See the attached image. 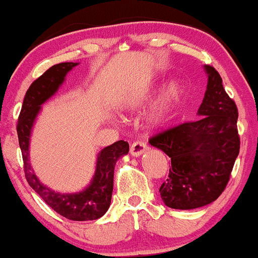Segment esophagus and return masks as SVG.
Wrapping results in <instances>:
<instances>
[{
    "instance_id": "1",
    "label": "esophagus",
    "mask_w": 258,
    "mask_h": 258,
    "mask_svg": "<svg viewBox=\"0 0 258 258\" xmlns=\"http://www.w3.org/2000/svg\"><path fill=\"white\" fill-rule=\"evenodd\" d=\"M147 149L148 146L144 141H135L134 144L130 146V153L134 155V157H139V155L144 154Z\"/></svg>"
}]
</instances>
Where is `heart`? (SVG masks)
Masks as SVG:
<instances>
[{
    "label": "heart",
    "mask_w": 258,
    "mask_h": 258,
    "mask_svg": "<svg viewBox=\"0 0 258 258\" xmlns=\"http://www.w3.org/2000/svg\"><path fill=\"white\" fill-rule=\"evenodd\" d=\"M180 93H182V88H180L179 84H177V82H171V84L167 86L166 90H165L164 94L161 95L160 100H159L158 105L155 106L154 111L152 112L151 118H149L151 122L153 124H161L164 123L165 120H167L171 112L173 111L174 106H176L178 101H179ZM142 100H144V97H141V95H135L130 103H132V105H134V106H136V105L141 104Z\"/></svg>",
    "instance_id": "1"
}]
</instances>
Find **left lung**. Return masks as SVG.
Returning <instances> with one entry per match:
<instances>
[{
    "label": "left lung",
    "instance_id": "1",
    "mask_svg": "<svg viewBox=\"0 0 258 258\" xmlns=\"http://www.w3.org/2000/svg\"><path fill=\"white\" fill-rule=\"evenodd\" d=\"M208 85L199 119L158 133L149 144L171 158L168 178L159 192L173 209L209 205L221 195L239 154L238 109L212 66L205 67Z\"/></svg>",
    "mask_w": 258,
    "mask_h": 258
}]
</instances>
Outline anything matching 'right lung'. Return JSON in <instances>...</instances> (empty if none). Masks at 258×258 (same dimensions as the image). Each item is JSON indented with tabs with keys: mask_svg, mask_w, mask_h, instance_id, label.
I'll list each match as a JSON object with an SVG mask.
<instances>
[{
	"mask_svg": "<svg viewBox=\"0 0 258 258\" xmlns=\"http://www.w3.org/2000/svg\"><path fill=\"white\" fill-rule=\"evenodd\" d=\"M76 64L78 63L73 62L58 63L32 82L22 103L17 132L24 160L25 177L30 186L59 215L73 221H87L101 218L109 209L113 190L114 165L122 155L129 152L128 142L119 140L100 152L91 185L78 194H59L50 190L38 180L28 163L31 129L40 110V105L55 94L64 80L67 73Z\"/></svg>",
	"mask_w": 258,
	"mask_h": 258,
	"instance_id": "add662e5",
	"label": "right lung"
}]
</instances>
